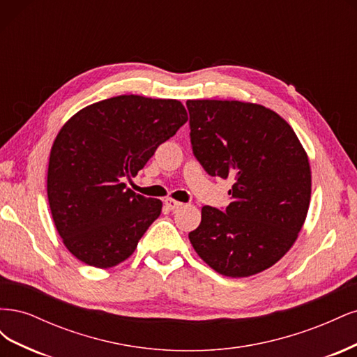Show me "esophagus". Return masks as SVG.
Masks as SVG:
<instances>
[{
	"instance_id": "1",
	"label": "esophagus",
	"mask_w": 357,
	"mask_h": 357,
	"mask_svg": "<svg viewBox=\"0 0 357 357\" xmlns=\"http://www.w3.org/2000/svg\"><path fill=\"white\" fill-rule=\"evenodd\" d=\"M164 204H165V207H167L168 210H177V208H181V207H183V202H178V201L172 199V198H167V199L164 201Z\"/></svg>"
}]
</instances>
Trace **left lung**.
I'll return each mask as SVG.
<instances>
[{
  "instance_id": "1",
  "label": "left lung",
  "mask_w": 357,
  "mask_h": 357,
  "mask_svg": "<svg viewBox=\"0 0 357 357\" xmlns=\"http://www.w3.org/2000/svg\"><path fill=\"white\" fill-rule=\"evenodd\" d=\"M193 155L213 177L231 178L226 210L205 205L189 240L226 277H248L294 245L311 198L308 156L291 126L264 105L188 100Z\"/></svg>"
}]
</instances>
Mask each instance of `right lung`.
<instances>
[{"label":"right lung","mask_w":357,"mask_h":357,"mask_svg":"<svg viewBox=\"0 0 357 357\" xmlns=\"http://www.w3.org/2000/svg\"><path fill=\"white\" fill-rule=\"evenodd\" d=\"M188 122L177 100L121 95L84 107L61 128L47 169L50 213L73 256L112 268L134 253L162 201L126 189L156 149Z\"/></svg>","instance_id":"obj_1"}]
</instances>
